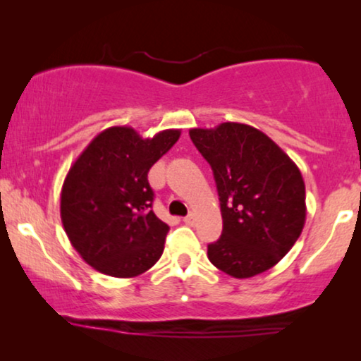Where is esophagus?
Here are the masks:
<instances>
[{"label":"esophagus","instance_id":"esophagus-1","mask_svg":"<svg viewBox=\"0 0 361 361\" xmlns=\"http://www.w3.org/2000/svg\"><path fill=\"white\" fill-rule=\"evenodd\" d=\"M195 221V215L194 214H189L187 216H184V224L185 225H194Z\"/></svg>","mask_w":361,"mask_h":361}]
</instances>
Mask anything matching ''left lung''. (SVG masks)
Masks as SVG:
<instances>
[{
	"mask_svg": "<svg viewBox=\"0 0 361 361\" xmlns=\"http://www.w3.org/2000/svg\"><path fill=\"white\" fill-rule=\"evenodd\" d=\"M190 140L214 171L224 230L209 245L210 263L236 279L278 264L305 224L299 167L264 135L243 123L192 128Z\"/></svg>",
	"mask_w": 361,
	"mask_h": 361,
	"instance_id": "obj_1",
	"label": "left lung"
}]
</instances>
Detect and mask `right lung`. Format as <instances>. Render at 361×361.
Returning a JSON list of instances; mask_svg holds the SVG:
<instances>
[{"label":"right lung","mask_w":361,"mask_h":361,"mask_svg":"<svg viewBox=\"0 0 361 361\" xmlns=\"http://www.w3.org/2000/svg\"><path fill=\"white\" fill-rule=\"evenodd\" d=\"M179 136L180 130H164L142 140L130 126H111L72 164L62 185L61 219L92 268L135 278L161 258L169 226L151 210L147 172Z\"/></svg>","instance_id":"obj_1"}]
</instances>
